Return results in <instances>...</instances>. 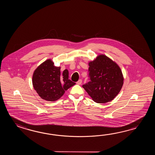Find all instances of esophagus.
<instances>
[{"instance_id":"obj_1","label":"esophagus","mask_w":155,"mask_h":155,"mask_svg":"<svg viewBox=\"0 0 155 155\" xmlns=\"http://www.w3.org/2000/svg\"><path fill=\"white\" fill-rule=\"evenodd\" d=\"M81 83H82V80H81V79H80L79 81L76 82V84H77L78 85H81Z\"/></svg>"}]
</instances>
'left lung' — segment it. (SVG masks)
Here are the masks:
<instances>
[{
  "label": "left lung",
  "instance_id": "obj_1",
  "mask_svg": "<svg viewBox=\"0 0 155 155\" xmlns=\"http://www.w3.org/2000/svg\"><path fill=\"white\" fill-rule=\"evenodd\" d=\"M90 81L82 87L97 103L112 101L124 84L122 71L116 63L104 54L89 63Z\"/></svg>",
  "mask_w": 155,
  "mask_h": 155
}]
</instances>
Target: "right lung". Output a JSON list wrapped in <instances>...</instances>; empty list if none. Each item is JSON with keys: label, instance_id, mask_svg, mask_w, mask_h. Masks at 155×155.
<instances>
[{"label": "right lung", "instance_id": "right-lung-1", "mask_svg": "<svg viewBox=\"0 0 155 155\" xmlns=\"http://www.w3.org/2000/svg\"><path fill=\"white\" fill-rule=\"evenodd\" d=\"M51 59L41 63L34 71V89L40 97L48 101H55L68 89L75 84L69 79V71L60 72V67L55 66Z\"/></svg>", "mask_w": 155, "mask_h": 155}]
</instances>
